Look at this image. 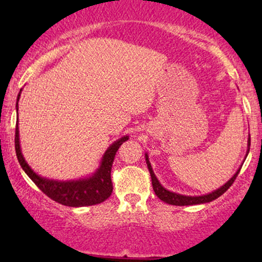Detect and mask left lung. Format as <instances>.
<instances>
[{"mask_svg":"<svg viewBox=\"0 0 262 262\" xmlns=\"http://www.w3.org/2000/svg\"><path fill=\"white\" fill-rule=\"evenodd\" d=\"M249 150H250V138L248 139V151H246L245 156H248ZM145 160H146V165H148L150 176H151V183H152V188H154L155 194L160 198L162 202H165L167 204H172V206H193V204L208 203V202H212V201L217 200L219 196H222V194H223L231 185H233V182L235 181L237 173H239L240 169H242V167H239L229 181H227L223 186H222V187L214 189L213 192H209V193H207V194H202V196H185V194L176 193V192L169 191V189L165 188L164 186L159 182V180L156 179L154 171H152L151 164H150V161H149L148 154H145Z\"/></svg>","mask_w":262,"mask_h":262,"instance_id":"left-lung-1","label":"left lung"}]
</instances>
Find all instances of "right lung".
<instances>
[{
  "label": "right lung",
  "mask_w": 262,
  "mask_h": 262,
  "mask_svg": "<svg viewBox=\"0 0 262 262\" xmlns=\"http://www.w3.org/2000/svg\"><path fill=\"white\" fill-rule=\"evenodd\" d=\"M20 92H22V90L17 96V114ZM128 139V135H124V137L119 138L118 140L111 144L104 151L103 156H102L100 166L92 175L79 180H70V181H59V180L47 179V177H43L34 172V170L26 161L25 156L22 154V150H20L18 119L16 124L14 145H16L17 159L22 169L25 170L29 179L38 186L39 189H41L48 197H50L53 201L60 204H64V206L86 207L103 202L112 194L113 185L112 180H111V170H112L114 156H116V152L118 151L119 146Z\"/></svg>",
  "instance_id": "1"
}]
</instances>
